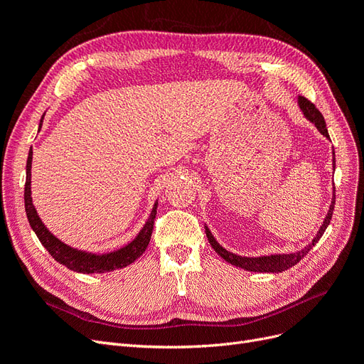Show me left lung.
<instances>
[{
	"label": "left lung",
	"mask_w": 364,
	"mask_h": 364,
	"mask_svg": "<svg viewBox=\"0 0 364 364\" xmlns=\"http://www.w3.org/2000/svg\"><path fill=\"white\" fill-rule=\"evenodd\" d=\"M297 103H299V107H301L304 117L308 121H310V123H313L323 136H326L329 139V134H328V129H326V124H325L323 115L318 112V109L310 100H306V98L302 97V95L297 97ZM333 167L336 168L334 150H333ZM334 205H336V188H333L331 205H329L328 214H326V217L323 220L322 226L318 228V232L311 240V243H308L305 247H302L301 250H297V252H293V253H273V255H264V257H241V255H237V253H232V252L226 250L223 246H220V243L215 240V237L211 234V230L208 229V226H205V232H206L209 245L213 246V249L218 253L220 257H222L226 262L232 264V266L240 267V269H245V270H249V272L281 273V272H285L287 269L296 266V264L299 262L306 255V253L313 249V246L317 243V241L322 238V235H323V232L326 230L329 222H331Z\"/></svg>",
	"instance_id": "8db88e82"
}]
</instances>
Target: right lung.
I'll return each instance as SVG.
<instances>
[{
  "instance_id": "right-lung-1",
  "label": "right lung",
  "mask_w": 364,
  "mask_h": 364,
  "mask_svg": "<svg viewBox=\"0 0 364 364\" xmlns=\"http://www.w3.org/2000/svg\"><path fill=\"white\" fill-rule=\"evenodd\" d=\"M46 114L42 115L39 121V129L42 127V121ZM31 161H33V150L30 147L27 165H26V188H24V202H26V213L28 223L31 229L35 230L36 237L39 238L41 245L48 250L50 255L60 262L62 266L68 267L70 270H74L77 273H106L112 272L117 269H123L129 264L136 261L142 253L146 252L150 237L153 232V225H155V217H156V209H158V200L155 202L151 208V213L147 218V222L142 226V229L136 234V237L127 243L126 246L119 247L112 252H87L73 247L67 243H63L60 238H58L54 234L50 232V229L43 225L35 205H33L31 199Z\"/></svg>"
}]
</instances>
